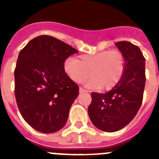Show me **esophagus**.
Masks as SVG:
<instances>
[{"instance_id":"34e87169","label":"esophagus","mask_w":159,"mask_h":159,"mask_svg":"<svg viewBox=\"0 0 159 159\" xmlns=\"http://www.w3.org/2000/svg\"><path fill=\"white\" fill-rule=\"evenodd\" d=\"M80 93H82V92H88V90H85L83 88H80Z\"/></svg>"}]
</instances>
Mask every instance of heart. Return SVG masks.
Masks as SVG:
<instances>
[{"instance_id":"1","label":"heart","mask_w":159,"mask_h":159,"mask_svg":"<svg viewBox=\"0 0 159 159\" xmlns=\"http://www.w3.org/2000/svg\"><path fill=\"white\" fill-rule=\"evenodd\" d=\"M126 68V58L120 50H103L67 59L64 71L73 82L82 83L92 77L88 85L101 90H111L121 80Z\"/></svg>"}]
</instances>
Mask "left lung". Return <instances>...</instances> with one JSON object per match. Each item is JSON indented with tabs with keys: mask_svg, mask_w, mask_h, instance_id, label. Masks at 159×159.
<instances>
[{
	"mask_svg": "<svg viewBox=\"0 0 159 159\" xmlns=\"http://www.w3.org/2000/svg\"><path fill=\"white\" fill-rule=\"evenodd\" d=\"M124 54L126 68L121 80L106 93L92 92L88 116L94 126L107 132L126 127L136 116L145 88V57L138 46L129 41L116 43Z\"/></svg>",
	"mask_w": 159,
	"mask_h": 159,
	"instance_id": "8db88e82",
	"label": "left lung"
}]
</instances>
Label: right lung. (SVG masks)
Masks as SVG:
<instances>
[{
	"label": "right lung",
	"instance_id": "1",
	"mask_svg": "<svg viewBox=\"0 0 159 159\" xmlns=\"http://www.w3.org/2000/svg\"><path fill=\"white\" fill-rule=\"evenodd\" d=\"M48 35L31 40L20 50L14 71L15 97L22 117L42 133L64 127L79 87L64 71V62L77 52Z\"/></svg>",
	"mask_w": 159,
	"mask_h": 159
}]
</instances>
